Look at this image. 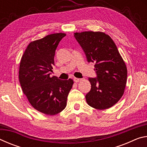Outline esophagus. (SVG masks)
<instances>
[{
    "label": "esophagus",
    "mask_w": 147,
    "mask_h": 147,
    "mask_svg": "<svg viewBox=\"0 0 147 147\" xmlns=\"http://www.w3.org/2000/svg\"><path fill=\"white\" fill-rule=\"evenodd\" d=\"M82 79L81 78H74V81L75 82H78L81 81Z\"/></svg>",
    "instance_id": "1"
}]
</instances>
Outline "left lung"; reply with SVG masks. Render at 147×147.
<instances>
[{"label":"left lung","instance_id":"obj_1","mask_svg":"<svg viewBox=\"0 0 147 147\" xmlns=\"http://www.w3.org/2000/svg\"><path fill=\"white\" fill-rule=\"evenodd\" d=\"M74 36L88 63H94L96 76L89 78L91 88L86 95L87 103L95 109L109 108L124 93L127 80L126 65L108 35L89 31L74 33Z\"/></svg>","mask_w":147,"mask_h":147}]
</instances>
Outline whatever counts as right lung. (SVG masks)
Masks as SVG:
<instances>
[{
	"mask_svg": "<svg viewBox=\"0 0 147 147\" xmlns=\"http://www.w3.org/2000/svg\"><path fill=\"white\" fill-rule=\"evenodd\" d=\"M66 35H48L31 42L22 56L19 67V82L29 102L47 115H56L67 105L73 80H62L51 74L58 44Z\"/></svg>",
	"mask_w": 147,
	"mask_h": 147,
	"instance_id": "1",
	"label": "right lung"
}]
</instances>
